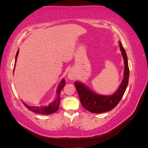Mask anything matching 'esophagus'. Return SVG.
Instances as JSON below:
<instances>
[{"label":"esophagus","mask_w":148,"mask_h":148,"mask_svg":"<svg viewBox=\"0 0 148 148\" xmlns=\"http://www.w3.org/2000/svg\"><path fill=\"white\" fill-rule=\"evenodd\" d=\"M68 77L69 79H73L75 78V74L73 71H69V74H68Z\"/></svg>","instance_id":"34e87169"}]
</instances>
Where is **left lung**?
Here are the masks:
<instances>
[{"instance_id":"left-lung-1","label":"left lung","mask_w":148,"mask_h":148,"mask_svg":"<svg viewBox=\"0 0 148 148\" xmlns=\"http://www.w3.org/2000/svg\"><path fill=\"white\" fill-rule=\"evenodd\" d=\"M119 47L125 62L124 77L117 91L114 95L111 96L100 95L91 91L82 83L78 82H76L74 83L82 106L85 109L91 113H102L114 108L121 101L128 86L129 69L127 56L121 42H119Z\"/></svg>"}]
</instances>
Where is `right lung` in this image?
<instances>
[{
    "label": "right lung",
    "mask_w": 148,
    "mask_h": 148,
    "mask_svg": "<svg viewBox=\"0 0 148 148\" xmlns=\"http://www.w3.org/2000/svg\"><path fill=\"white\" fill-rule=\"evenodd\" d=\"M19 50L17 51L16 56V61H15V65H16V59L17 57L18 56ZM15 68V66H14ZM65 85V80L62 79L61 80V83L59 85L58 87H57V97L56 100L54 101L51 102V104H49L47 106H41V107H34V106H29L28 105L24 104L25 106L29 110H31L32 112H36V113L38 114H46V115H49L51 114H53L54 112H57L59 109V102H60V92H61L62 87H64Z\"/></svg>",
    "instance_id": "right-lung-1"
}]
</instances>
